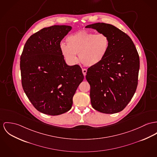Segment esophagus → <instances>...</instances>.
<instances>
[{"instance_id": "obj_1", "label": "esophagus", "mask_w": 157, "mask_h": 157, "mask_svg": "<svg viewBox=\"0 0 157 157\" xmlns=\"http://www.w3.org/2000/svg\"><path fill=\"white\" fill-rule=\"evenodd\" d=\"M82 73H83L84 75L85 76L86 73V72H87V70H86V69H82Z\"/></svg>"}]
</instances>
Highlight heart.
<instances>
[{"instance_id":"b5f03b06","label":"heart","mask_w":157,"mask_h":157,"mask_svg":"<svg viewBox=\"0 0 157 157\" xmlns=\"http://www.w3.org/2000/svg\"><path fill=\"white\" fill-rule=\"evenodd\" d=\"M67 45L61 44V54L69 64L78 61L85 66H94L100 63L106 57L110 47V39L105 33H95L81 30L66 38Z\"/></svg>"}]
</instances>
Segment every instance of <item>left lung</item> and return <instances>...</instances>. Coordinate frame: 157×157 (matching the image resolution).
Returning a JSON list of instances; mask_svg holds the SVG:
<instances>
[{"instance_id": "1", "label": "left lung", "mask_w": 157, "mask_h": 157, "mask_svg": "<svg viewBox=\"0 0 157 157\" xmlns=\"http://www.w3.org/2000/svg\"><path fill=\"white\" fill-rule=\"evenodd\" d=\"M110 39L108 53L97 65L87 70L86 79L90 85L92 107L103 113L122 110L133 97L138 84L139 56L132 39L111 24H90Z\"/></svg>"}]
</instances>
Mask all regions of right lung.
Instances as JSON below:
<instances>
[{
    "label": "right lung",
    "mask_w": 157,
    "mask_h": 157,
    "mask_svg": "<svg viewBox=\"0 0 157 157\" xmlns=\"http://www.w3.org/2000/svg\"><path fill=\"white\" fill-rule=\"evenodd\" d=\"M71 29L65 25L41 29L27 39L20 57L24 93L38 111L47 115L69 111L84 78L80 66H68L61 52L60 42Z\"/></svg>",
    "instance_id": "obj_1"
}]
</instances>
